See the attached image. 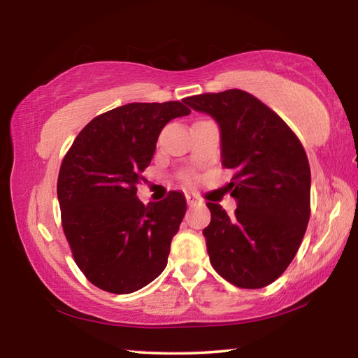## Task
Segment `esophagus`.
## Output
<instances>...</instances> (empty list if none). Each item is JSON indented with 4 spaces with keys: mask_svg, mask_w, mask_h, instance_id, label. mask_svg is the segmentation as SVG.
I'll return each instance as SVG.
<instances>
[{
    "mask_svg": "<svg viewBox=\"0 0 358 358\" xmlns=\"http://www.w3.org/2000/svg\"><path fill=\"white\" fill-rule=\"evenodd\" d=\"M186 201H187V205H191V207H192V205H196V203L199 202L197 197L194 196V194H191V192L186 194Z\"/></svg>",
    "mask_w": 358,
    "mask_h": 358,
    "instance_id": "1",
    "label": "esophagus"
}]
</instances>
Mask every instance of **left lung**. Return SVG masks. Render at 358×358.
<instances>
[{"label":"left lung","instance_id":"8db88e82","mask_svg":"<svg viewBox=\"0 0 358 358\" xmlns=\"http://www.w3.org/2000/svg\"><path fill=\"white\" fill-rule=\"evenodd\" d=\"M185 104L216 121L221 164L235 171L227 185L237 202L235 215L207 203L211 221L203 237L210 262L234 286H268L292 262L310 221L305 150L271 108L241 90L191 96Z\"/></svg>","mask_w":358,"mask_h":358}]
</instances>
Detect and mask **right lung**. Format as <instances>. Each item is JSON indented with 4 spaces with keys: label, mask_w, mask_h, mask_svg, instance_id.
I'll return each mask as SVG.
<instances>
[{
    "label": "right lung",
    "mask_w": 358,
    "mask_h": 358,
    "mask_svg": "<svg viewBox=\"0 0 358 358\" xmlns=\"http://www.w3.org/2000/svg\"><path fill=\"white\" fill-rule=\"evenodd\" d=\"M189 113L178 101L131 102L90 121L64 156L57 186L63 230L78 268L99 289L131 294L164 271L186 199L172 191L143 205L137 185L162 128Z\"/></svg>",
    "instance_id": "add662e5"
}]
</instances>
